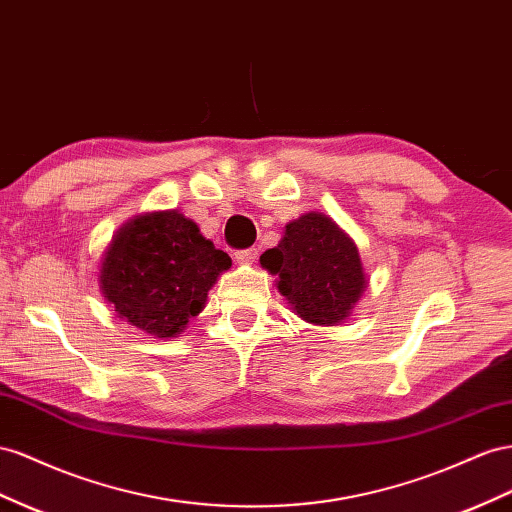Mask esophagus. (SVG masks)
Segmentation results:
<instances>
[{
    "label": "esophagus",
    "mask_w": 512,
    "mask_h": 512,
    "mask_svg": "<svg viewBox=\"0 0 512 512\" xmlns=\"http://www.w3.org/2000/svg\"><path fill=\"white\" fill-rule=\"evenodd\" d=\"M256 256H258V250H256V247H247V250L234 252V260H237L239 265H252V262L256 260Z\"/></svg>",
    "instance_id": "34e87169"
}]
</instances>
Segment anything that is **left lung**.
I'll return each instance as SVG.
<instances>
[{
	"instance_id": "obj_1",
	"label": "left lung",
	"mask_w": 512,
	"mask_h": 512,
	"mask_svg": "<svg viewBox=\"0 0 512 512\" xmlns=\"http://www.w3.org/2000/svg\"><path fill=\"white\" fill-rule=\"evenodd\" d=\"M260 265L278 275V290L293 312L314 325L342 323L368 284L353 239L316 211L286 224L282 241L260 256Z\"/></svg>"
}]
</instances>
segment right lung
I'll return each instance as SVG.
<instances>
[{"instance_id": "add662e5", "label": "right lung", "mask_w": 512, "mask_h": 512, "mask_svg": "<svg viewBox=\"0 0 512 512\" xmlns=\"http://www.w3.org/2000/svg\"><path fill=\"white\" fill-rule=\"evenodd\" d=\"M230 265V256L215 250L183 213L155 211L129 219L114 234L99 282L120 319L155 338H174L202 312Z\"/></svg>"}]
</instances>
